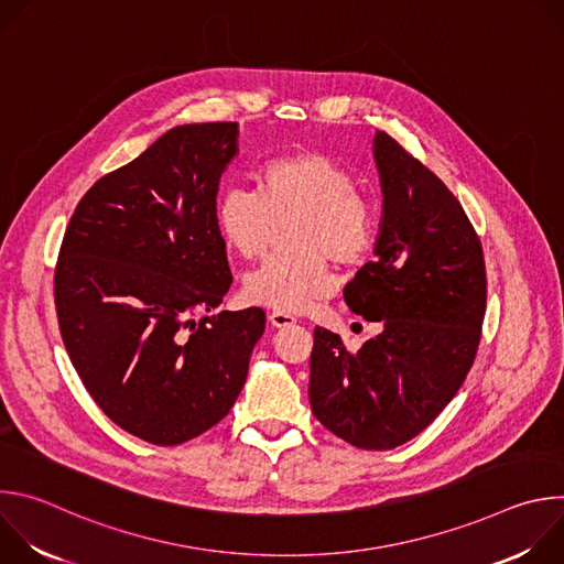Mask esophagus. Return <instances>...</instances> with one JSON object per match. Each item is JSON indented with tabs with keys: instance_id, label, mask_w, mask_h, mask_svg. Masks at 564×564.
<instances>
[{
	"instance_id": "esophagus-1",
	"label": "esophagus",
	"mask_w": 564,
	"mask_h": 564,
	"mask_svg": "<svg viewBox=\"0 0 564 564\" xmlns=\"http://www.w3.org/2000/svg\"><path fill=\"white\" fill-rule=\"evenodd\" d=\"M270 324L274 326V328H288V326H292V324H296V316L294 314H290V312H281V310H274V312H270Z\"/></svg>"
}]
</instances>
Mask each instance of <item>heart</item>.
Listing matches in <instances>:
<instances>
[{"label": "heart", "mask_w": 564, "mask_h": 564, "mask_svg": "<svg viewBox=\"0 0 564 564\" xmlns=\"http://www.w3.org/2000/svg\"><path fill=\"white\" fill-rule=\"evenodd\" d=\"M257 196L227 189L216 198L214 223L225 246L243 259L268 248L272 223L294 216L290 254L270 259L246 279L252 301L274 310H303L335 288L328 257L359 265L375 243V212L357 192L355 174L324 151H294L263 163Z\"/></svg>", "instance_id": "heart-1"}]
</instances>
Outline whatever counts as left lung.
I'll return each instance as SVG.
<instances>
[{"instance_id": "1", "label": "left lung", "mask_w": 564, "mask_h": 564, "mask_svg": "<svg viewBox=\"0 0 564 564\" xmlns=\"http://www.w3.org/2000/svg\"><path fill=\"white\" fill-rule=\"evenodd\" d=\"M372 155L381 185L375 259L344 288L381 333L350 355L314 328L310 406L348 444L388 451L420 435L464 383L487 310L481 243L459 200L386 131Z\"/></svg>"}]
</instances>
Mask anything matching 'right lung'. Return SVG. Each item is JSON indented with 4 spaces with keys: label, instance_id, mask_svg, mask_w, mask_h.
Returning <instances> with one entry per match:
<instances>
[{
    "label": "right lung",
    "instance_id": "1",
    "mask_svg": "<svg viewBox=\"0 0 564 564\" xmlns=\"http://www.w3.org/2000/svg\"><path fill=\"white\" fill-rule=\"evenodd\" d=\"M236 122L181 124L75 207L55 270L59 333L102 413L176 446L218 424L248 379L265 312H212L231 285L214 223Z\"/></svg>",
    "mask_w": 564,
    "mask_h": 564
}]
</instances>
